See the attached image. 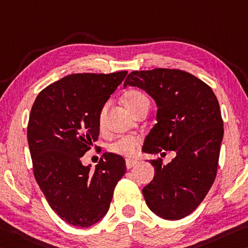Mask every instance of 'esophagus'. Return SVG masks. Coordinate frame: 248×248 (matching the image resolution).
Returning <instances> with one entry per match:
<instances>
[{"label":"esophagus","mask_w":248,"mask_h":248,"mask_svg":"<svg viewBox=\"0 0 248 248\" xmlns=\"http://www.w3.org/2000/svg\"><path fill=\"white\" fill-rule=\"evenodd\" d=\"M136 164H137V161L135 160L127 159V161H125V167H127V169H131L132 167H135Z\"/></svg>","instance_id":"34e87169"}]
</instances>
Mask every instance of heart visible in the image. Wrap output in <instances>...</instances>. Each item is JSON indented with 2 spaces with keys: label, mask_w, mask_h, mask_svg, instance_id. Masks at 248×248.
I'll use <instances>...</instances> for the list:
<instances>
[{
  "label": "heart",
  "mask_w": 248,
  "mask_h": 248,
  "mask_svg": "<svg viewBox=\"0 0 248 248\" xmlns=\"http://www.w3.org/2000/svg\"><path fill=\"white\" fill-rule=\"evenodd\" d=\"M148 98L145 97L142 93L138 92V90H130L124 96V104L129 111L132 112L136 110L139 106L143 103H147ZM105 111L106 109L101 110L99 113V124L103 127L105 121ZM140 143V138L138 137H124V138L118 139L115 142L109 145V150L117 153V155H121L124 156H130L136 155L137 153V147Z\"/></svg>",
  "instance_id": "heart-1"
}]
</instances>
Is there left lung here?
<instances>
[{
  "label": "left lung",
  "instance_id": "left-lung-1",
  "mask_svg": "<svg viewBox=\"0 0 248 248\" xmlns=\"http://www.w3.org/2000/svg\"><path fill=\"white\" fill-rule=\"evenodd\" d=\"M127 86L144 90L158 107L142 151L161 156L175 152L168 164L150 160L155 178L142 188L145 203L164 219L186 217L205 198L217 171L224 135L217 98L205 82L179 69L136 70Z\"/></svg>",
  "mask_w": 248,
  "mask_h": 248
}]
</instances>
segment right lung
I'll use <instances>...</instances> for the list:
<instances>
[{"instance_id": "obj_1", "label": "right lung", "mask_w": 248, "mask_h": 248, "mask_svg": "<svg viewBox=\"0 0 248 248\" xmlns=\"http://www.w3.org/2000/svg\"><path fill=\"white\" fill-rule=\"evenodd\" d=\"M127 74L69 75L43 89L31 110L34 176L53 211L70 225L99 222L127 170L123 156L111 152L104 153L95 170L81 162L99 136V113Z\"/></svg>"}]
</instances>
